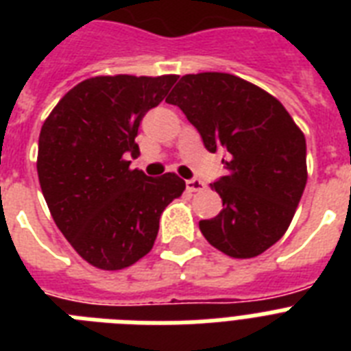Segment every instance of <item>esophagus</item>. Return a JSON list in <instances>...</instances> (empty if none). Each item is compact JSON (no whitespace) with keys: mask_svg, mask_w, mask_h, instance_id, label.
I'll use <instances>...</instances> for the list:
<instances>
[{"mask_svg":"<svg viewBox=\"0 0 351 351\" xmlns=\"http://www.w3.org/2000/svg\"><path fill=\"white\" fill-rule=\"evenodd\" d=\"M186 187H187V191L197 193V191H202V189H206V184H204L202 180H198V178H191V180L186 182Z\"/></svg>","mask_w":351,"mask_h":351,"instance_id":"1","label":"esophagus"}]
</instances>
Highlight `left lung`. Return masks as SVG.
I'll return each mask as SVG.
<instances>
[{
    "instance_id": "8db88e82",
    "label": "left lung",
    "mask_w": 351,
    "mask_h": 351,
    "mask_svg": "<svg viewBox=\"0 0 351 351\" xmlns=\"http://www.w3.org/2000/svg\"><path fill=\"white\" fill-rule=\"evenodd\" d=\"M165 101L180 107L209 153L228 156V175L211 184L224 209L198 224L206 240L233 258L264 253L304 193V132L275 96L228 73L186 74Z\"/></svg>"
}]
</instances>
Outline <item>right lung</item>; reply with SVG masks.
Wrapping results in <instances>:
<instances>
[{
  "label": "right lung",
  "mask_w": 351,
  "mask_h": 351,
  "mask_svg": "<svg viewBox=\"0 0 351 351\" xmlns=\"http://www.w3.org/2000/svg\"><path fill=\"white\" fill-rule=\"evenodd\" d=\"M176 74L95 76L69 90L43 121L38 178L58 230L90 266L114 271L153 250L160 215L186 189L175 173L131 169L134 138Z\"/></svg>",
  "instance_id": "right-lung-1"
}]
</instances>
